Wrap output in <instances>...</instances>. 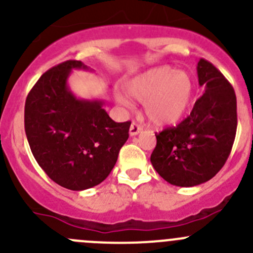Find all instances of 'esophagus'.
Masks as SVG:
<instances>
[{"label":"esophagus","instance_id":"34e87169","mask_svg":"<svg viewBox=\"0 0 253 253\" xmlns=\"http://www.w3.org/2000/svg\"><path fill=\"white\" fill-rule=\"evenodd\" d=\"M142 131V126H139L137 123H135V122H132L131 126H130V130H129V134L131 135V136H135V135L140 134V132Z\"/></svg>","mask_w":253,"mask_h":253}]
</instances>
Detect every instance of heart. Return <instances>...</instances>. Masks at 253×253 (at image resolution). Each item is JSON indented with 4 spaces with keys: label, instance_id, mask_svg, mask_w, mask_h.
I'll list each match as a JSON object with an SVG mask.
<instances>
[{
    "label": "heart",
    "instance_id": "heart-1",
    "mask_svg": "<svg viewBox=\"0 0 253 253\" xmlns=\"http://www.w3.org/2000/svg\"><path fill=\"white\" fill-rule=\"evenodd\" d=\"M126 89L132 98L144 102L147 119L160 126H172L181 121L194 96L191 76L171 66L142 72L127 82ZM117 99L123 106H131V101L123 92L117 93Z\"/></svg>",
    "mask_w": 253,
    "mask_h": 253
}]
</instances>
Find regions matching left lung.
I'll use <instances>...</instances> for the list:
<instances>
[{
	"mask_svg": "<svg viewBox=\"0 0 253 253\" xmlns=\"http://www.w3.org/2000/svg\"><path fill=\"white\" fill-rule=\"evenodd\" d=\"M206 91L178 126L156 135L151 164L169 183L193 187L211 179L226 162L237 127L236 94L224 75L206 59L197 66Z\"/></svg>",
	"mask_w": 253,
	"mask_h": 253,
	"instance_id": "1",
	"label": "left lung"
}]
</instances>
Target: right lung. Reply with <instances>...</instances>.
Instances as JSON below:
<instances>
[{"label": "right lung", "mask_w": 253, "mask_h": 253, "mask_svg": "<svg viewBox=\"0 0 253 253\" xmlns=\"http://www.w3.org/2000/svg\"><path fill=\"white\" fill-rule=\"evenodd\" d=\"M72 69L88 67L67 60L42 75L27 96L24 129L32 154L49 178L84 191L111 173L131 122L116 123L102 101L76 98L67 86Z\"/></svg>", "instance_id": "obj_1"}]
</instances>
